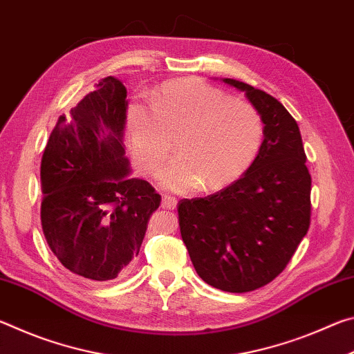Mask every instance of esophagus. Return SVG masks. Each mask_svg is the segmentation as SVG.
<instances>
[{"mask_svg": "<svg viewBox=\"0 0 354 354\" xmlns=\"http://www.w3.org/2000/svg\"><path fill=\"white\" fill-rule=\"evenodd\" d=\"M176 198L175 196H170V195H164L162 196V201H160V206H162L164 209H175L176 207Z\"/></svg>", "mask_w": 354, "mask_h": 354, "instance_id": "34e87169", "label": "esophagus"}]
</instances>
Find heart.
<instances>
[{
	"label": "heart",
	"instance_id": "b5f03b06",
	"mask_svg": "<svg viewBox=\"0 0 354 354\" xmlns=\"http://www.w3.org/2000/svg\"><path fill=\"white\" fill-rule=\"evenodd\" d=\"M154 107L136 103L129 128L137 162L156 175L178 136L179 156L160 173L165 189L178 194L215 190L241 178L259 154L263 140L261 113L247 101L198 80L165 82L153 95Z\"/></svg>",
	"mask_w": 354,
	"mask_h": 354
}]
</instances>
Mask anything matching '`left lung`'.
Segmentation results:
<instances>
[{
	"mask_svg": "<svg viewBox=\"0 0 354 354\" xmlns=\"http://www.w3.org/2000/svg\"><path fill=\"white\" fill-rule=\"evenodd\" d=\"M261 113L259 154L241 179L178 206L183 241L198 277L215 289H259L284 270L310 223V175L299 128L272 95L221 77Z\"/></svg>",
	"mask_w": 354,
	"mask_h": 354,
	"instance_id": "8db88e82",
	"label": "left lung"
}]
</instances>
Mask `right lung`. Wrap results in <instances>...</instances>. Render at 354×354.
Here are the masks:
<instances>
[{
  "label": "right lung",
  "instance_id": "add662e5",
  "mask_svg": "<svg viewBox=\"0 0 354 354\" xmlns=\"http://www.w3.org/2000/svg\"><path fill=\"white\" fill-rule=\"evenodd\" d=\"M127 87L107 76L61 115L40 165L41 227L59 262L91 281L123 277L139 254L160 195L131 176Z\"/></svg>",
  "mask_w": 354,
  "mask_h": 354
}]
</instances>
